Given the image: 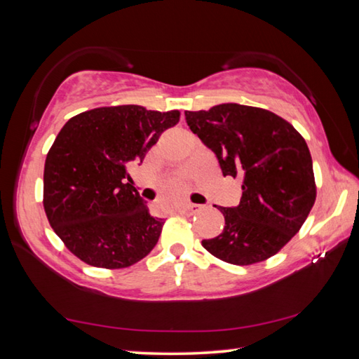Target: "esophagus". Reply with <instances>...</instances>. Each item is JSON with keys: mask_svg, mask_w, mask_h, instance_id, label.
Wrapping results in <instances>:
<instances>
[{"mask_svg": "<svg viewBox=\"0 0 359 359\" xmlns=\"http://www.w3.org/2000/svg\"><path fill=\"white\" fill-rule=\"evenodd\" d=\"M201 209H203V205H201V204H193V203H188V204L185 205L184 212H187V214H196V212H199Z\"/></svg>", "mask_w": 359, "mask_h": 359, "instance_id": "esophagus-1", "label": "esophagus"}]
</instances>
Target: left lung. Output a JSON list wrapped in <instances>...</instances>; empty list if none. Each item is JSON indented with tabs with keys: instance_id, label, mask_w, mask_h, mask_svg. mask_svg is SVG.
<instances>
[{
	"instance_id": "8db88e82",
	"label": "left lung",
	"mask_w": 359,
	"mask_h": 359,
	"mask_svg": "<svg viewBox=\"0 0 359 359\" xmlns=\"http://www.w3.org/2000/svg\"><path fill=\"white\" fill-rule=\"evenodd\" d=\"M187 123L214 150L223 175L242 182L238 208H218L220 236L203 247L224 263L274 257L301 229L317 198L311 151L293 125L267 109L226 102L185 111Z\"/></svg>"
}]
</instances>
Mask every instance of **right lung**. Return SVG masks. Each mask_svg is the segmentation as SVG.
<instances>
[{
	"label": "right lung",
	"instance_id": "add662e5",
	"mask_svg": "<svg viewBox=\"0 0 359 359\" xmlns=\"http://www.w3.org/2000/svg\"><path fill=\"white\" fill-rule=\"evenodd\" d=\"M179 111L104 106L66 121L44 166V210L52 229L76 257L95 267L121 269L151 252L163 218H154L126 169L177 125Z\"/></svg>",
	"mask_w": 359,
	"mask_h": 359
}]
</instances>
